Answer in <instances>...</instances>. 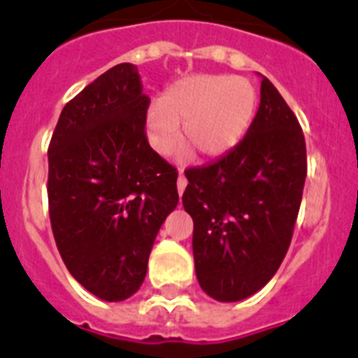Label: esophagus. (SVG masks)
I'll list each match as a JSON object with an SVG mask.
<instances>
[{
    "mask_svg": "<svg viewBox=\"0 0 358 358\" xmlns=\"http://www.w3.org/2000/svg\"><path fill=\"white\" fill-rule=\"evenodd\" d=\"M186 185H188V181H186V177L182 176V173H179V177H177V192H179V195H182V192H185Z\"/></svg>",
    "mask_w": 358,
    "mask_h": 358,
    "instance_id": "obj_1",
    "label": "esophagus"
}]
</instances>
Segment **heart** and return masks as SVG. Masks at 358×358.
Instances as JSON below:
<instances>
[{"mask_svg": "<svg viewBox=\"0 0 358 358\" xmlns=\"http://www.w3.org/2000/svg\"><path fill=\"white\" fill-rule=\"evenodd\" d=\"M258 106L251 80L229 75H195L176 82L147 115L152 148L169 154L181 138L202 157L229 154L248 132Z\"/></svg>", "mask_w": 358, "mask_h": 358, "instance_id": "obj_1", "label": "heart"}]
</instances>
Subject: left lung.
I'll use <instances>...</instances> for the list:
<instances>
[{
  "instance_id": "8db88e82",
  "label": "left lung",
  "mask_w": 358,
  "mask_h": 358,
  "mask_svg": "<svg viewBox=\"0 0 358 358\" xmlns=\"http://www.w3.org/2000/svg\"><path fill=\"white\" fill-rule=\"evenodd\" d=\"M260 78V107L245 138L220 159L185 172L182 206L194 218L195 274L220 303L242 301L276 274L306 179L299 122L273 82Z\"/></svg>"
}]
</instances>
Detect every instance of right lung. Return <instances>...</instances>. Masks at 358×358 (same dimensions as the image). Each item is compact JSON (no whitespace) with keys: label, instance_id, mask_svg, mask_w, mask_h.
I'll use <instances>...</instances> for the list:
<instances>
[{"label":"right lung","instance_id":"1","mask_svg":"<svg viewBox=\"0 0 358 358\" xmlns=\"http://www.w3.org/2000/svg\"><path fill=\"white\" fill-rule=\"evenodd\" d=\"M148 103L138 68L122 62L66 103L48 148L57 249L69 274L103 301L138 292L179 202L176 169L145 136Z\"/></svg>","mask_w":358,"mask_h":358}]
</instances>
